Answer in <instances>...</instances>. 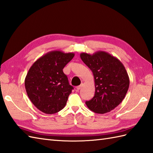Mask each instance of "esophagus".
Segmentation results:
<instances>
[{"instance_id": "obj_1", "label": "esophagus", "mask_w": 153, "mask_h": 153, "mask_svg": "<svg viewBox=\"0 0 153 153\" xmlns=\"http://www.w3.org/2000/svg\"><path fill=\"white\" fill-rule=\"evenodd\" d=\"M83 84L82 83V84H81L80 85H79V86H77V87H76V91H79V89H82V87H83Z\"/></svg>"}]
</instances>
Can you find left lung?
Here are the masks:
<instances>
[{
	"label": "left lung",
	"mask_w": 153,
	"mask_h": 153,
	"mask_svg": "<svg viewBox=\"0 0 153 153\" xmlns=\"http://www.w3.org/2000/svg\"><path fill=\"white\" fill-rule=\"evenodd\" d=\"M80 57L95 79V96L85 102L86 105L97 114L110 112L122 102L129 88V79L124 66L105 51L93 54L83 53Z\"/></svg>",
	"instance_id": "1"
}]
</instances>
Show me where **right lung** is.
<instances>
[{"label":"right lung","mask_w":153,"mask_h":153,"mask_svg":"<svg viewBox=\"0 0 153 153\" xmlns=\"http://www.w3.org/2000/svg\"><path fill=\"white\" fill-rule=\"evenodd\" d=\"M74 55L60 51L48 52L29 70L25 79V90L32 103L41 112L53 114L64 108L74 87L63 68Z\"/></svg>","instance_id":"right-lung-1"}]
</instances>
